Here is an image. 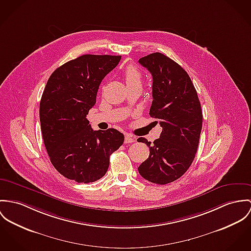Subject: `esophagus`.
Returning <instances> with one entry per match:
<instances>
[{"label": "esophagus", "instance_id": "obj_1", "mask_svg": "<svg viewBox=\"0 0 251 251\" xmlns=\"http://www.w3.org/2000/svg\"><path fill=\"white\" fill-rule=\"evenodd\" d=\"M135 142V138L129 134H126L125 137V143L126 144H130V143H134Z\"/></svg>", "mask_w": 251, "mask_h": 251}]
</instances>
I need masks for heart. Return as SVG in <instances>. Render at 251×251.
<instances>
[{
	"instance_id": "1",
	"label": "heart",
	"mask_w": 251,
	"mask_h": 251,
	"mask_svg": "<svg viewBox=\"0 0 251 251\" xmlns=\"http://www.w3.org/2000/svg\"><path fill=\"white\" fill-rule=\"evenodd\" d=\"M125 80L127 86H133V85H140L142 83V74L141 72L132 65L127 66L125 73H124Z\"/></svg>"
}]
</instances>
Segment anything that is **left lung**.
Listing matches in <instances>:
<instances>
[{
    "instance_id": "1",
    "label": "left lung",
    "mask_w": 251,
    "mask_h": 251,
    "mask_svg": "<svg viewBox=\"0 0 251 251\" xmlns=\"http://www.w3.org/2000/svg\"><path fill=\"white\" fill-rule=\"evenodd\" d=\"M139 63L152 75L150 115L158 120L162 132L152 144L137 139L150 148L138 171L146 180L164 185L181 177L193 163L202 127L201 106L189 75L173 59L154 52Z\"/></svg>"
}]
</instances>
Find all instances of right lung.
Segmentation results:
<instances>
[{"mask_svg":"<svg viewBox=\"0 0 251 251\" xmlns=\"http://www.w3.org/2000/svg\"><path fill=\"white\" fill-rule=\"evenodd\" d=\"M121 57L84 54L58 67L48 79L39 107L42 135L51 164L70 180L101 178L110 155L125 141L115 128L94 131L86 119L101 80Z\"/></svg>","mask_w":251,"mask_h":251,"instance_id":"obj_1","label":"right lung"}]
</instances>
